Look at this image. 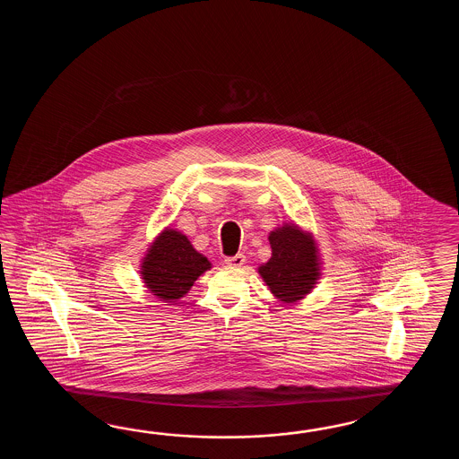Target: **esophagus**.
Segmentation results:
<instances>
[{
    "label": "esophagus",
    "mask_w": 459,
    "mask_h": 459,
    "mask_svg": "<svg viewBox=\"0 0 459 459\" xmlns=\"http://www.w3.org/2000/svg\"><path fill=\"white\" fill-rule=\"evenodd\" d=\"M225 263L228 265H231V267H241L246 263V255L244 254H236V255H231V257H226Z\"/></svg>",
    "instance_id": "34e87169"
}]
</instances>
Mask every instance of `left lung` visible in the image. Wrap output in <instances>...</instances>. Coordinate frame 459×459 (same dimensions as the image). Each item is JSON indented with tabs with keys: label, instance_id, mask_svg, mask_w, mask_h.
<instances>
[{
	"label": "left lung",
	"instance_id": "1",
	"mask_svg": "<svg viewBox=\"0 0 459 459\" xmlns=\"http://www.w3.org/2000/svg\"><path fill=\"white\" fill-rule=\"evenodd\" d=\"M269 243L273 255L257 273L281 302L302 300L320 279V257L312 233L285 223L269 233Z\"/></svg>",
	"mask_w": 459,
	"mask_h": 459
}]
</instances>
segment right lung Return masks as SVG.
<instances>
[{
  "instance_id": "add662e5",
  "label": "right lung",
  "mask_w": 459,
  "mask_h": 459,
  "mask_svg": "<svg viewBox=\"0 0 459 459\" xmlns=\"http://www.w3.org/2000/svg\"><path fill=\"white\" fill-rule=\"evenodd\" d=\"M208 269L212 263L194 249L186 234L166 228L149 246L139 273L149 292L164 302H174Z\"/></svg>"
}]
</instances>
